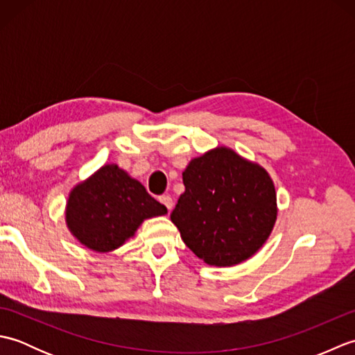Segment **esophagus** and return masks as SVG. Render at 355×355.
I'll return each mask as SVG.
<instances>
[{"label": "esophagus", "instance_id": "1", "mask_svg": "<svg viewBox=\"0 0 355 355\" xmlns=\"http://www.w3.org/2000/svg\"><path fill=\"white\" fill-rule=\"evenodd\" d=\"M160 202H163V205L168 207V210H171L172 209V206H173V201H172V198H171V195H162L160 197Z\"/></svg>", "mask_w": 355, "mask_h": 355}]
</instances>
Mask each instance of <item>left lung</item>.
Wrapping results in <instances>:
<instances>
[{"instance_id": "left-lung-1", "label": "left lung", "mask_w": 355, "mask_h": 355, "mask_svg": "<svg viewBox=\"0 0 355 355\" xmlns=\"http://www.w3.org/2000/svg\"><path fill=\"white\" fill-rule=\"evenodd\" d=\"M171 220L184 244L209 266L250 258L276 223V191L268 172L225 146L193 158Z\"/></svg>"}]
</instances>
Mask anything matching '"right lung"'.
I'll use <instances>...</instances> for the list:
<instances>
[{"label":"right lung","mask_w":355,"mask_h":355,"mask_svg":"<svg viewBox=\"0 0 355 355\" xmlns=\"http://www.w3.org/2000/svg\"><path fill=\"white\" fill-rule=\"evenodd\" d=\"M168 214L137 180L117 164H105L70 192L65 221L73 236L94 252H111L134 236L139 225Z\"/></svg>","instance_id":"obj_1"}]
</instances>
